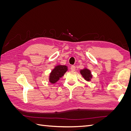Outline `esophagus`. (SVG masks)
Returning <instances> with one entry per match:
<instances>
[{"label":"esophagus","mask_w":131,"mask_h":131,"mask_svg":"<svg viewBox=\"0 0 131 131\" xmlns=\"http://www.w3.org/2000/svg\"><path fill=\"white\" fill-rule=\"evenodd\" d=\"M75 69H76V67H75L74 66H71V67H70L71 70L75 71Z\"/></svg>","instance_id":"34e87169"}]
</instances>
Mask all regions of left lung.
Masks as SVG:
<instances>
[{"instance_id":"1","label":"left lung","mask_w":131,"mask_h":131,"mask_svg":"<svg viewBox=\"0 0 131 131\" xmlns=\"http://www.w3.org/2000/svg\"><path fill=\"white\" fill-rule=\"evenodd\" d=\"M80 73L82 76L87 81H90L91 80V78H92V75L91 74L90 70L88 69H84L81 70L80 71Z\"/></svg>"}]
</instances>
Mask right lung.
<instances>
[{
    "label": "right lung",
    "instance_id": "add662e5",
    "mask_svg": "<svg viewBox=\"0 0 131 131\" xmlns=\"http://www.w3.org/2000/svg\"><path fill=\"white\" fill-rule=\"evenodd\" d=\"M67 70V67L66 66L59 65L56 66L50 74L49 78L50 82L52 84L56 82L59 78L63 76Z\"/></svg>",
    "mask_w": 131,
    "mask_h": 131
}]
</instances>
